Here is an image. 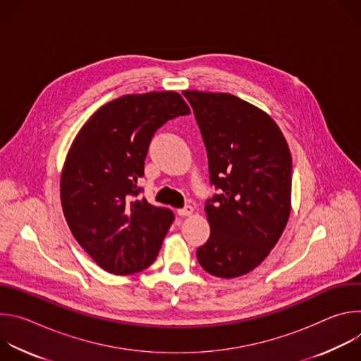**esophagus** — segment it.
Masks as SVG:
<instances>
[{"instance_id":"34e87169","label":"esophagus","mask_w":361,"mask_h":361,"mask_svg":"<svg viewBox=\"0 0 361 361\" xmlns=\"http://www.w3.org/2000/svg\"><path fill=\"white\" fill-rule=\"evenodd\" d=\"M177 213H178V216L185 217V216H191V214L194 213V209L191 207V205H184L183 209H178V210H177Z\"/></svg>"}]
</instances>
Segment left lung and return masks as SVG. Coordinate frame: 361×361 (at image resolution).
Segmentation results:
<instances>
[{
    "label": "left lung",
    "mask_w": 361,
    "mask_h": 361,
    "mask_svg": "<svg viewBox=\"0 0 361 361\" xmlns=\"http://www.w3.org/2000/svg\"><path fill=\"white\" fill-rule=\"evenodd\" d=\"M209 157L210 183L220 191L205 201L212 228L197 248L200 266L234 279L264 262L291 210V154L263 110L224 92L184 91Z\"/></svg>",
    "instance_id": "1"
}]
</instances>
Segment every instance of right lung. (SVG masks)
<instances>
[{
	"mask_svg": "<svg viewBox=\"0 0 361 361\" xmlns=\"http://www.w3.org/2000/svg\"><path fill=\"white\" fill-rule=\"evenodd\" d=\"M187 114L178 92L128 94L98 109L74 138L61 173L63 212L102 270L127 276L156 260L174 214L140 197L137 181L154 133Z\"/></svg>",
	"mask_w": 361,
	"mask_h": 361,
	"instance_id": "add662e5",
	"label": "right lung"
}]
</instances>
